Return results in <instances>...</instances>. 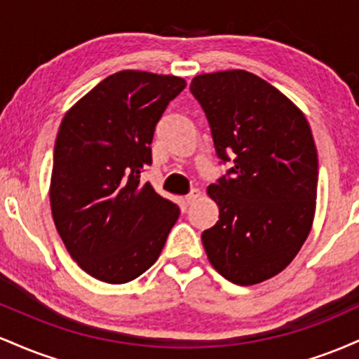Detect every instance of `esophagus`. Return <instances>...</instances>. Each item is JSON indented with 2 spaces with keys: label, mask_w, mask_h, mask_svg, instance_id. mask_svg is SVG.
Returning <instances> with one entry per match:
<instances>
[{
  "label": "esophagus",
  "mask_w": 359,
  "mask_h": 359,
  "mask_svg": "<svg viewBox=\"0 0 359 359\" xmlns=\"http://www.w3.org/2000/svg\"><path fill=\"white\" fill-rule=\"evenodd\" d=\"M197 197H201V191H199V189H192V191L189 192L187 196H185V203H187V204H192L194 201L197 199Z\"/></svg>",
  "instance_id": "1"
}]
</instances>
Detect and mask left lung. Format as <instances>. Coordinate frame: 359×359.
Listing matches in <instances>:
<instances>
[{"label":"left lung","mask_w":359,"mask_h":359,"mask_svg":"<svg viewBox=\"0 0 359 359\" xmlns=\"http://www.w3.org/2000/svg\"><path fill=\"white\" fill-rule=\"evenodd\" d=\"M191 93L203 106L217 156L233 167L208 187L219 221L203 233L217 273L236 285L265 282L290 265L311 233L317 150L306 114L255 74H201Z\"/></svg>","instance_id":"1"}]
</instances>
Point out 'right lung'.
<instances>
[{
	"label": "right lung",
	"mask_w": 359,
	"mask_h": 359,
	"mask_svg": "<svg viewBox=\"0 0 359 359\" xmlns=\"http://www.w3.org/2000/svg\"><path fill=\"white\" fill-rule=\"evenodd\" d=\"M185 88L177 76L119 71L62 119L53 148L50 209L69 255L90 277L126 283L162 253L179 205L140 174L155 125Z\"/></svg>",
	"instance_id": "obj_1"
}]
</instances>
